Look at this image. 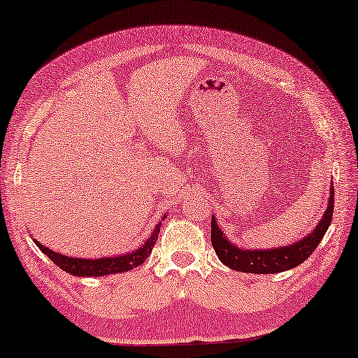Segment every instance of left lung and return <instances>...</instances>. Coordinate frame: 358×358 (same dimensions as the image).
Here are the masks:
<instances>
[{"mask_svg":"<svg viewBox=\"0 0 358 358\" xmlns=\"http://www.w3.org/2000/svg\"><path fill=\"white\" fill-rule=\"evenodd\" d=\"M334 215V185H331L329 202L322 219L315 225V229L296 243L285 245V247L257 250V248H241L227 238L224 231L219 229L215 217L212 215L210 225V240L212 247L215 250L217 257L230 270L241 273H255V275H273V273L287 271L296 268L298 264L308 259L331 225Z\"/></svg>","mask_w":358,"mask_h":358,"instance_id":"1","label":"left lung"}]
</instances>
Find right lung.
<instances>
[{"mask_svg": "<svg viewBox=\"0 0 358 358\" xmlns=\"http://www.w3.org/2000/svg\"><path fill=\"white\" fill-rule=\"evenodd\" d=\"M166 219V215L162 217V220ZM162 220L155 227L152 234L148 236V240L141 247H138L134 252L123 253V255H115V257H105V258H77V257H67V255L57 253L54 250L44 247L43 243L34 240V243L41 248V252L48 255L49 259L57 264L60 270L66 273H71L73 276H105V275H115V273H124L131 271L133 268L139 266L146 262V258L150 257L155 247L157 235H159Z\"/></svg>", "mask_w": 358, "mask_h": 358, "instance_id": "add662e5", "label": "right lung"}]
</instances>
